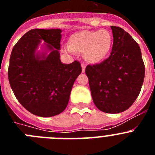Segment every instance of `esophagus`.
Wrapping results in <instances>:
<instances>
[{
  "label": "esophagus",
  "mask_w": 155,
  "mask_h": 155,
  "mask_svg": "<svg viewBox=\"0 0 155 155\" xmlns=\"http://www.w3.org/2000/svg\"><path fill=\"white\" fill-rule=\"evenodd\" d=\"M85 68H86V66L84 65V64H81V68H82V72L83 73H84L85 72Z\"/></svg>",
  "instance_id": "esophagus-1"
}]
</instances>
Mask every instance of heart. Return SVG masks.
<instances>
[{"instance_id": "obj_1", "label": "heart", "mask_w": 155, "mask_h": 155, "mask_svg": "<svg viewBox=\"0 0 155 155\" xmlns=\"http://www.w3.org/2000/svg\"><path fill=\"white\" fill-rule=\"evenodd\" d=\"M112 44L113 37L107 30H83L71 35L68 50L84 53L86 61L98 64L107 57Z\"/></svg>"}]
</instances>
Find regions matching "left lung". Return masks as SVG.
Masks as SVG:
<instances>
[{
    "mask_svg": "<svg viewBox=\"0 0 155 155\" xmlns=\"http://www.w3.org/2000/svg\"><path fill=\"white\" fill-rule=\"evenodd\" d=\"M111 28L110 56L100 64L87 65L85 73L96 107L104 113H120L130 107L139 95L145 67L137 42L120 27Z\"/></svg>",
    "mask_w": 155,
    "mask_h": 155,
    "instance_id": "obj_1",
    "label": "left lung"
}]
</instances>
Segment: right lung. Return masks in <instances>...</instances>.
<instances>
[{"mask_svg": "<svg viewBox=\"0 0 155 155\" xmlns=\"http://www.w3.org/2000/svg\"><path fill=\"white\" fill-rule=\"evenodd\" d=\"M61 30L35 28L25 34L13 47L8 67L11 87L21 105L35 116L50 117L66 109L80 62L64 64L60 59ZM43 40L48 56L35 53Z\"/></svg>", "mask_w": 155, "mask_h": 155, "instance_id": "1", "label": "right lung"}]
</instances>
